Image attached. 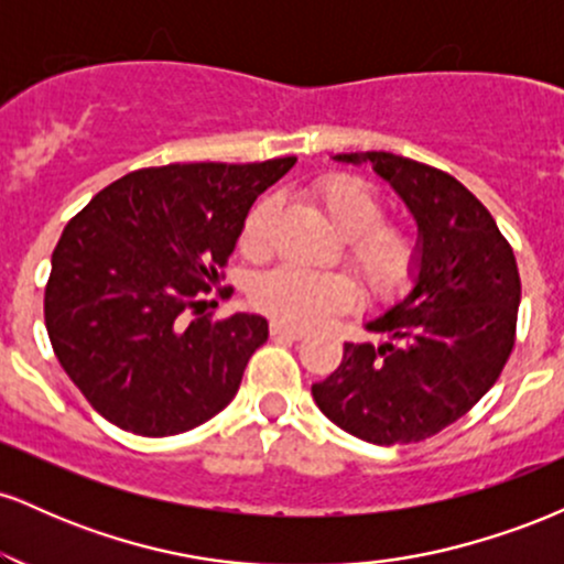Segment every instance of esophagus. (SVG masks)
Segmentation results:
<instances>
[{"label":"esophagus","mask_w":564,"mask_h":564,"mask_svg":"<svg viewBox=\"0 0 564 564\" xmlns=\"http://www.w3.org/2000/svg\"><path fill=\"white\" fill-rule=\"evenodd\" d=\"M270 334H273V336H275V339H291V341L302 339V336H304V332H302V328L286 326V323H278V321H273V323H270Z\"/></svg>","instance_id":"esophagus-1"}]
</instances>
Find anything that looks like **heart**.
I'll return each instance as SVG.
<instances>
[{"label":"heart","mask_w":564,"mask_h":564,"mask_svg":"<svg viewBox=\"0 0 564 564\" xmlns=\"http://www.w3.org/2000/svg\"><path fill=\"white\" fill-rule=\"evenodd\" d=\"M310 198L345 236V262L371 300L384 302L403 294L422 262V238L408 219L384 217V198L358 174L328 172L307 187ZM275 198L262 196L246 215L238 249L262 257L270 249ZM251 302L264 315L286 326H315L328 315L352 307L358 289L345 273H318L294 264L264 270L251 283Z\"/></svg>","instance_id":"obj_1"}]
</instances>
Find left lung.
Instances as JSON below:
<instances>
[{
    "label": "left lung",
    "instance_id": "1",
    "mask_svg": "<svg viewBox=\"0 0 564 564\" xmlns=\"http://www.w3.org/2000/svg\"><path fill=\"white\" fill-rule=\"evenodd\" d=\"M336 161H371L398 191L416 217L422 262L411 294L366 323L387 341H345L339 368L313 384V398L366 443H419L462 419L501 377L514 347L520 270L494 215L448 172L384 151Z\"/></svg>",
    "mask_w": 564,
    "mask_h": 564
}]
</instances>
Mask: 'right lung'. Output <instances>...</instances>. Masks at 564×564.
I'll use <instances>...</instances> for the list:
<instances>
[{
    "label": "right lung",
    "instance_id": "right-lung-1",
    "mask_svg": "<svg viewBox=\"0 0 564 564\" xmlns=\"http://www.w3.org/2000/svg\"><path fill=\"white\" fill-rule=\"evenodd\" d=\"M294 161L148 166L102 187L66 225L44 323L63 371L102 419L166 437L236 398L268 321H215L206 294L225 278L251 204Z\"/></svg>",
    "mask_w": 564,
    "mask_h": 564
}]
</instances>
